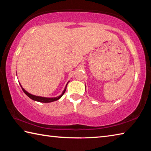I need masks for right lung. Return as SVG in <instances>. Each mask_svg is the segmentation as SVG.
Masks as SVG:
<instances>
[{
  "mask_svg": "<svg viewBox=\"0 0 151 151\" xmlns=\"http://www.w3.org/2000/svg\"><path fill=\"white\" fill-rule=\"evenodd\" d=\"M66 86H67V84H66V87L65 88V90L63 92V93L61 95H60L59 96H57V97H55V98H46V97H42V96H35V95H32V94H30L28 93L27 91H26L24 90L23 88H22V91H23L24 93L27 94V95L31 99H32L33 101H39L40 102V103H50V102H53V101H57L59 99L61 96H62L64 93H65L66 91Z\"/></svg>",
  "mask_w": 151,
  "mask_h": 151,
  "instance_id": "obj_1",
  "label": "right lung"
}]
</instances>
